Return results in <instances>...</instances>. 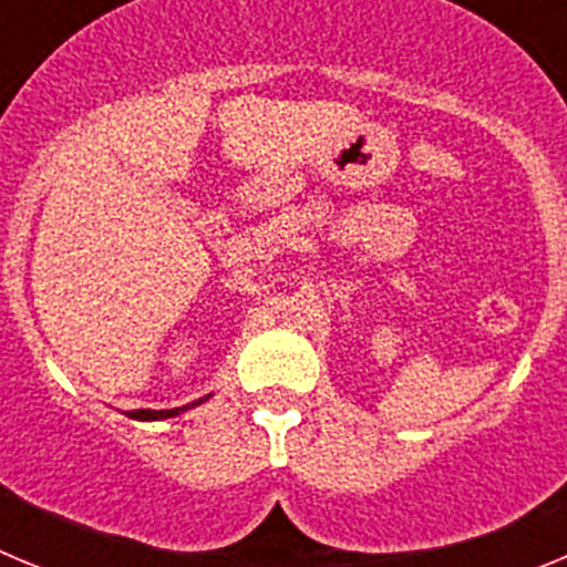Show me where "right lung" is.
<instances>
[{"label":"right lung","mask_w":567,"mask_h":567,"mask_svg":"<svg viewBox=\"0 0 567 567\" xmlns=\"http://www.w3.org/2000/svg\"><path fill=\"white\" fill-rule=\"evenodd\" d=\"M207 398H209V394H207ZM207 398L195 400V403H189V405H182V409H167V412H153V409H135V412H127V417H133V420H164V417H175V414L187 412V409H193V405H202Z\"/></svg>","instance_id":"1"}]
</instances>
